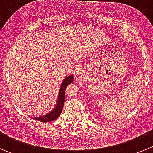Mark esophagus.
Wrapping results in <instances>:
<instances>
[{
    "label": "esophagus",
    "instance_id": "1",
    "mask_svg": "<svg viewBox=\"0 0 153 153\" xmlns=\"http://www.w3.org/2000/svg\"><path fill=\"white\" fill-rule=\"evenodd\" d=\"M76 73H77V72H76Z\"/></svg>",
    "mask_w": 153,
    "mask_h": 153
}]
</instances>
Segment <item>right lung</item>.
Instances as JSON below:
<instances>
[{"label":"right lung","instance_id":"1","mask_svg":"<svg viewBox=\"0 0 153 153\" xmlns=\"http://www.w3.org/2000/svg\"><path fill=\"white\" fill-rule=\"evenodd\" d=\"M72 81H73V76L72 75L68 76L67 78H66L64 80V81L62 82V84H61V89H60L59 95H58V103H57L55 109L52 112L47 114V115H44V116L35 118V120H38V121H41V122H49V121H52L54 120L57 119L60 116L61 112H62L63 107H64V100H65L66 89H67V86L69 84H72Z\"/></svg>","mask_w":153,"mask_h":153}]
</instances>
